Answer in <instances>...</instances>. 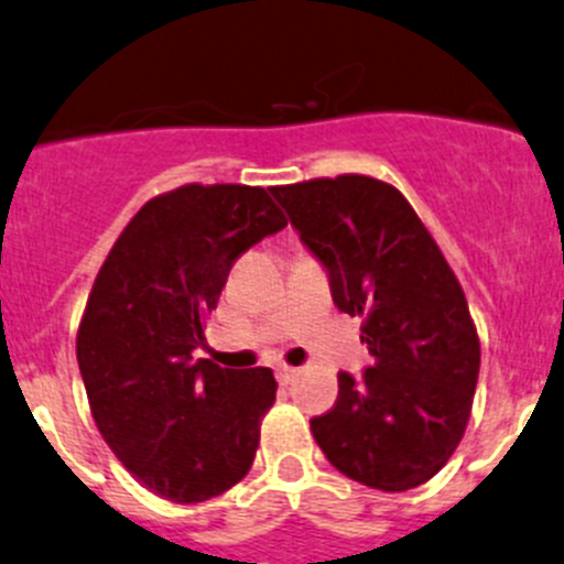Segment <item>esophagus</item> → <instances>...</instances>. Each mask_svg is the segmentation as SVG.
Wrapping results in <instances>:
<instances>
[{"mask_svg": "<svg viewBox=\"0 0 564 564\" xmlns=\"http://www.w3.org/2000/svg\"><path fill=\"white\" fill-rule=\"evenodd\" d=\"M294 375H297V369H294V366H278V369H275V377H278V382H281V386L292 382Z\"/></svg>", "mask_w": 564, "mask_h": 564, "instance_id": "esophagus-1", "label": "esophagus"}]
</instances>
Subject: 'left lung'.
<instances>
[{"label": "left lung", "instance_id": "left-lung-1", "mask_svg": "<svg viewBox=\"0 0 564 564\" xmlns=\"http://www.w3.org/2000/svg\"><path fill=\"white\" fill-rule=\"evenodd\" d=\"M300 242L325 267L333 303L364 316L375 355L338 375V399L311 419L327 460L369 488L399 494L433 479L466 433L479 338L466 294L413 206L369 176L272 187Z\"/></svg>", "mask_w": 564, "mask_h": 564}]
</instances>
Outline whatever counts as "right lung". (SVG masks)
<instances>
[{
    "label": "right lung",
    "mask_w": 564,
    "mask_h": 564,
    "mask_svg": "<svg viewBox=\"0 0 564 564\" xmlns=\"http://www.w3.org/2000/svg\"><path fill=\"white\" fill-rule=\"evenodd\" d=\"M281 228L267 189L187 184L137 212L98 270L76 336L82 380L109 449L162 499H215L253 466L275 377L193 352L234 261Z\"/></svg>",
    "instance_id": "1"
}]
</instances>
